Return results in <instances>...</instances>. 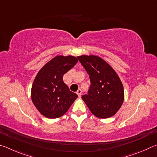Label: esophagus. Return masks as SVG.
I'll list each match as a JSON object with an SVG mask.
<instances>
[{
	"label": "esophagus",
	"instance_id": "obj_1",
	"mask_svg": "<svg viewBox=\"0 0 157 157\" xmlns=\"http://www.w3.org/2000/svg\"><path fill=\"white\" fill-rule=\"evenodd\" d=\"M77 94L78 95V96L80 98L81 95H82V90L81 89H78V91H77Z\"/></svg>",
	"mask_w": 157,
	"mask_h": 157
}]
</instances>
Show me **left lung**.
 <instances>
[{
    "instance_id": "1",
    "label": "left lung",
    "mask_w": 157,
    "mask_h": 157,
    "mask_svg": "<svg viewBox=\"0 0 157 157\" xmlns=\"http://www.w3.org/2000/svg\"><path fill=\"white\" fill-rule=\"evenodd\" d=\"M78 59L89 75L91 86L82 96L91 112L99 118L115 115L124 101V88L113 68L95 55H81Z\"/></svg>"
}]
</instances>
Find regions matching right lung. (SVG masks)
Returning a JSON list of instances; mask_svg holds the SVG:
<instances>
[{
  "mask_svg": "<svg viewBox=\"0 0 157 157\" xmlns=\"http://www.w3.org/2000/svg\"><path fill=\"white\" fill-rule=\"evenodd\" d=\"M75 57L58 55L46 63L36 75L31 98L39 112L48 118L62 116L78 98L63 81V75L77 62Z\"/></svg>",
  "mask_w": 157,
  "mask_h": 157,
  "instance_id": "obj_1",
  "label": "right lung"
}]
</instances>
